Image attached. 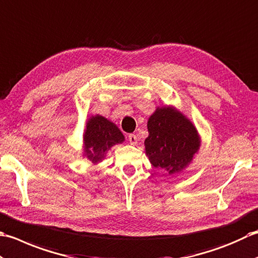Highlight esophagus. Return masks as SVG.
I'll return each mask as SVG.
<instances>
[{
	"mask_svg": "<svg viewBox=\"0 0 258 258\" xmlns=\"http://www.w3.org/2000/svg\"><path fill=\"white\" fill-rule=\"evenodd\" d=\"M128 140H129L130 145H133V146L137 145V143H138V138H137L136 135H129Z\"/></svg>",
	"mask_w": 258,
	"mask_h": 258,
	"instance_id": "1",
	"label": "esophagus"
}]
</instances>
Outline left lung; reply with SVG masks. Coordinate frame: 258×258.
<instances>
[{
	"mask_svg": "<svg viewBox=\"0 0 258 258\" xmlns=\"http://www.w3.org/2000/svg\"><path fill=\"white\" fill-rule=\"evenodd\" d=\"M147 128L146 156L152 167L167 175L185 170L201 149L202 138L195 124L175 106L157 107Z\"/></svg>",
	"mask_w": 258,
	"mask_h": 258,
	"instance_id": "8db88e82",
	"label": "left lung"
}]
</instances>
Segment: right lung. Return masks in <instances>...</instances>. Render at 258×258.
<instances>
[{"label": "right lung", "mask_w": 258, "mask_h": 258, "mask_svg": "<svg viewBox=\"0 0 258 258\" xmlns=\"http://www.w3.org/2000/svg\"><path fill=\"white\" fill-rule=\"evenodd\" d=\"M123 141V134L111 120L101 114L90 115L82 136V157L98 165L106 159L107 152L113 146Z\"/></svg>", "instance_id": "1"}]
</instances>
